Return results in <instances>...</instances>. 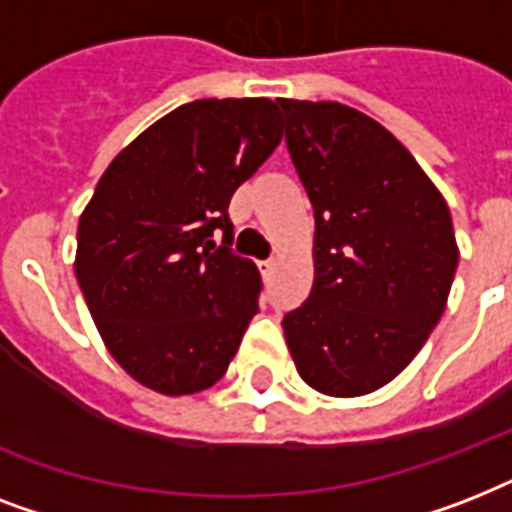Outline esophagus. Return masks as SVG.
<instances>
[{"instance_id": "1", "label": "esophagus", "mask_w": 512, "mask_h": 512, "mask_svg": "<svg viewBox=\"0 0 512 512\" xmlns=\"http://www.w3.org/2000/svg\"><path fill=\"white\" fill-rule=\"evenodd\" d=\"M273 268H276V260H273V257H271V260H263V263H260V271H263L265 279H268V276H271Z\"/></svg>"}]
</instances>
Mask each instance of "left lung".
<instances>
[{
    "label": "left lung",
    "mask_w": 512,
    "mask_h": 512,
    "mask_svg": "<svg viewBox=\"0 0 512 512\" xmlns=\"http://www.w3.org/2000/svg\"><path fill=\"white\" fill-rule=\"evenodd\" d=\"M316 217L313 289L281 321L313 390L366 396L404 372L441 319L460 249L444 196L356 108L276 100Z\"/></svg>",
    "instance_id": "obj_1"
}]
</instances>
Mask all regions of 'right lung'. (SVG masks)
<instances>
[{"label": "right lung", "instance_id": "1", "mask_svg": "<svg viewBox=\"0 0 512 512\" xmlns=\"http://www.w3.org/2000/svg\"><path fill=\"white\" fill-rule=\"evenodd\" d=\"M279 143L273 100H193L140 132L98 180L79 217L76 281L108 353L140 385L191 396L236 356L263 281L233 255L228 204Z\"/></svg>", "mask_w": 512, "mask_h": 512}]
</instances>
